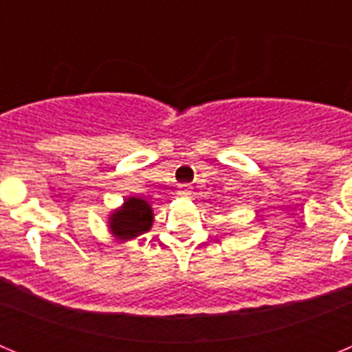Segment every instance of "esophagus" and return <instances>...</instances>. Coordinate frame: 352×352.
<instances>
[{"mask_svg":"<svg viewBox=\"0 0 352 352\" xmlns=\"http://www.w3.org/2000/svg\"><path fill=\"white\" fill-rule=\"evenodd\" d=\"M178 195H182V197H190V195H192V186L190 185H182V186H179Z\"/></svg>","mask_w":352,"mask_h":352,"instance_id":"esophagus-1","label":"esophagus"}]
</instances>
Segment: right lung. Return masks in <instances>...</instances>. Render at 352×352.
Returning a JSON list of instances; mask_svg holds the SVG:
<instances>
[{
    "instance_id": "add662e5",
    "label": "right lung",
    "mask_w": 352,
    "mask_h": 352,
    "mask_svg": "<svg viewBox=\"0 0 352 352\" xmlns=\"http://www.w3.org/2000/svg\"><path fill=\"white\" fill-rule=\"evenodd\" d=\"M153 208L148 201L130 195L120 208L107 214V229L120 243L144 234L153 226Z\"/></svg>"
}]
</instances>
